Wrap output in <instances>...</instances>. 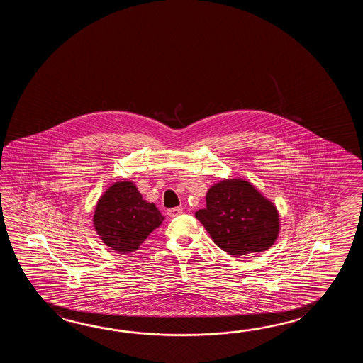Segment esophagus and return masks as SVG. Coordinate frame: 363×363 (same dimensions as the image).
<instances>
[{
	"label": "esophagus",
	"instance_id": "obj_1",
	"mask_svg": "<svg viewBox=\"0 0 363 363\" xmlns=\"http://www.w3.org/2000/svg\"><path fill=\"white\" fill-rule=\"evenodd\" d=\"M183 208H169L167 210V214H169V216H171V218H174V216H180V214H183Z\"/></svg>",
	"mask_w": 363,
	"mask_h": 363
}]
</instances>
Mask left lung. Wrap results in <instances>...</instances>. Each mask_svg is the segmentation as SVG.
Wrapping results in <instances>:
<instances>
[{
    "label": "left lung",
    "mask_w": 363,
    "mask_h": 363,
    "mask_svg": "<svg viewBox=\"0 0 363 363\" xmlns=\"http://www.w3.org/2000/svg\"><path fill=\"white\" fill-rule=\"evenodd\" d=\"M218 247L232 257L264 252L279 236L275 205L244 179H225L206 193V208L196 211Z\"/></svg>",
    "instance_id": "obj_1"
}]
</instances>
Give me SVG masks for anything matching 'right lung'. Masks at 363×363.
Returning <instances> with one entry per match:
<instances>
[{
	"instance_id": "add662e5",
	"label": "right lung",
	"mask_w": 363,
	"mask_h": 363,
	"mask_svg": "<svg viewBox=\"0 0 363 363\" xmlns=\"http://www.w3.org/2000/svg\"><path fill=\"white\" fill-rule=\"evenodd\" d=\"M164 216L143 199L132 182H116L97 201L93 225L102 242L118 253L139 249L147 236L162 224Z\"/></svg>"
}]
</instances>
